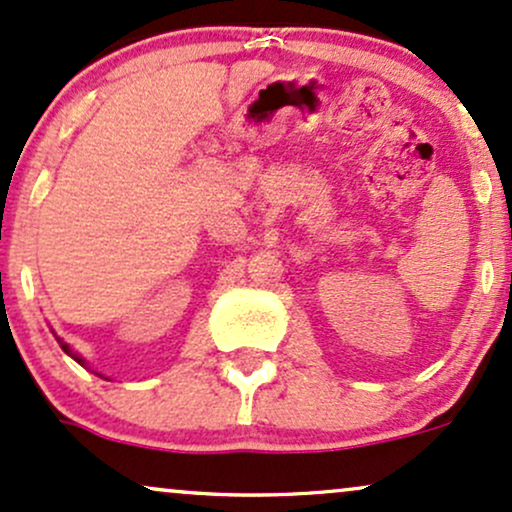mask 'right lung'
Masks as SVG:
<instances>
[{"mask_svg":"<svg viewBox=\"0 0 512 512\" xmlns=\"http://www.w3.org/2000/svg\"><path fill=\"white\" fill-rule=\"evenodd\" d=\"M57 341L61 343V350H64V353H69V355L73 357V360H76V362H80V365H83V360H80V357H78L76 353H73V350L69 348V343H64V341H61V338H57Z\"/></svg>","mask_w":512,"mask_h":512,"instance_id":"add662e5","label":"right lung"}]
</instances>
